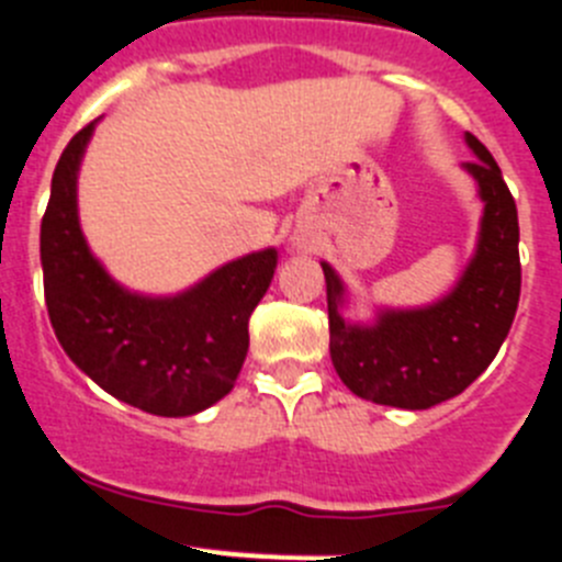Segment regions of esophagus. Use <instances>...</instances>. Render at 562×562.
<instances>
[{"label":"esophagus","instance_id":"34e87169","mask_svg":"<svg viewBox=\"0 0 562 562\" xmlns=\"http://www.w3.org/2000/svg\"><path fill=\"white\" fill-rule=\"evenodd\" d=\"M293 246H305V240H302V237H293Z\"/></svg>","mask_w":562,"mask_h":562}]
</instances>
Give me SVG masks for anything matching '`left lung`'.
<instances>
[{
  "label": "left lung",
  "instance_id": "left-lung-1",
  "mask_svg": "<svg viewBox=\"0 0 562 562\" xmlns=\"http://www.w3.org/2000/svg\"><path fill=\"white\" fill-rule=\"evenodd\" d=\"M476 159L462 168L484 201L476 251L457 285L426 307H381L375 322H347V288L322 262L330 316V358L352 394L381 406L431 408L462 394L482 375L513 327L520 296L518 210L502 168L473 134Z\"/></svg>",
  "mask_w": 562,
  "mask_h": 562
}]
</instances>
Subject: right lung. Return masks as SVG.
I'll return each mask as SVG.
<instances>
[{"label": "right lung", "mask_w": 562, "mask_h": 562, "mask_svg": "<svg viewBox=\"0 0 562 562\" xmlns=\"http://www.w3.org/2000/svg\"><path fill=\"white\" fill-rule=\"evenodd\" d=\"M94 125L69 139L42 221L44 300L60 347L117 401L190 417L232 392L249 352V316L266 296L277 249L226 262L176 296L120 285L80 232L78 170Z\"/></svg>", "instance_id": "add662e5"}]
</instances>
